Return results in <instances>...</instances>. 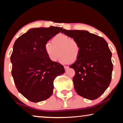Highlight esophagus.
Masks as SVG:
<instances>
[{
  "label": "esophagus",
  "mask_w": 123,
  "mask_h": 123,
  "mask_svg": "<svg viewBox=\"0 0 123 123\" xmlns=\"http://www.w3.org/2000/svg\"><path fill=\"white\" fill-rule=\"evenodd\" d=\"M64 69H65V70H67L68 69V67L64 66Z\"/></svg>",
  "instance_id": "esophagus-1"
}]
</instances>
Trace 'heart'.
I'll return each mask as SVG.
<instances>
[{
	"instance_id": "b5f03b06",
	"label": "heart",
	"mask_w": 123,
	"mask_h": 123,
	"mask_svg": "<svg viewBox=\"0 0 123 123\" xmlns=\"http://www.w3.org/2000/svg\"><path fill=\"white\" fill-rule=\"evenodd\" d=\"M51 43H46L45 50L52 62H56L60 55L61 62L64 64L75 62L80 57V47L78 43L66 35H56L52 39Z\"/></svg>"
}]
</instances>
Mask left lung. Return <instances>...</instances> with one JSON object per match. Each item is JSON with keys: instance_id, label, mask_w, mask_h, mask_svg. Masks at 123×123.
Instances as JSON below:
<instances>
[{"instance_id": "left-lung-1", "label": "left lung", "mask_w": 123, "mask_h": 123, "mask_svg": "<svg viewBox=\"0 0 123 123\" xmlns=\"http://www.w3.org/2000/svg\"><path fill=\"white\" fill-rule=\"evenodd\" d=\"M62 33L73 38L80 47V57L69 67L75 70V91L88 100L98 98L108 88L113 69L112 53L107 42L87 31L63 29Z\"/></svg>"}]
</instances>
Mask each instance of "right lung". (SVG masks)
I'll list each match as a JSON object with an SVG mask.
<instances>
[{"label": "right lung", "mask_w": 123, "mask_h": 123, "mask_svg": "<svg viewBox=\"0 0 123 123\" xmlns=\"http://www.w3.org/2000/svg\"><path fill=\"white\" fill-rule=\"evenodd\" d=\"M63 28L51 26L28 30L15 41L11 56L12 75L18 92L30 101H44L53 93L55 77L63 74V65L52 62L45 44Z\"/></svg>", "instance_id": "obj_1"}]
</instances>
